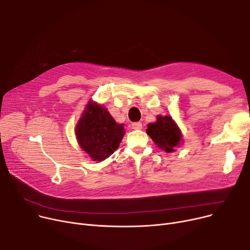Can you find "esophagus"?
Returning <instances> with one entry per match:
<instances>
[{"mask_svg":"<svg viewBox=\"0 0 250 250\" xmlns=\"http://www.w3.org/2000/svg\"><path fill=\"white\" fill-rule=\"evenodd\" d=\"M132 127L134 129H141L142 128V123H134L132 125Z\"/></svg>","mask_w":250,"mask_h":250,"instance_id":"34e87169","label":"esophagus"}]
</instances>
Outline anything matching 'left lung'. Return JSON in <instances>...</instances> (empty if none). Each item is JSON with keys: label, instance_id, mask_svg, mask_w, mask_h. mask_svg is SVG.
I'll return each instance as SVG.
<instances>
[{"label": "left lung", "instance_id": "8db88e82", "mask_svg": "<svg viewBox=\"0 0 250 250\" xmlns=\"http://www.w3.org/2000/svg\"><path fill=\"white\" fill-rule=\"evenodd\" d=\"M156 120L148 125L147 134L161 150L166 153L175 152L183 142L179 126L170 115H158Z\"/></svg>", "mask_w": 250, "mask_h": 250}]
</instances>
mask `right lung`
Instances as JSON below:
<instances>
[{
  "label": "right lung",
  "mask_w": 250,
  "mask_h": 250,
  "mask_svg": "<svg viewBox=\"0 0 250 250\" xmlns=\"http://www.w3.org/2000/svg\"><path fill=\"white\" fill-rule=\"evenodd\" d=\"M124 124H117L101 104L90 100L75 128L79 146L93 161H103L113 154L125 136Z\"/></svg>",
  "instance_id": "right-lung-1"
}]
</instances>
